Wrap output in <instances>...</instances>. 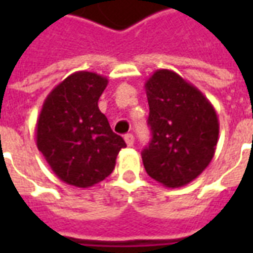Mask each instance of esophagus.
<instances>
[{"mask_svg":"<svg viewBox=\"0 0 253 253\" xmlns=\"http://www.w3.org/2000/svg\"><path fill=\"white\" fill-rule=\"evenodd\" d=\"M125 141H126L127 146H132L134 145V135L132 134H126L125 135Z\"/></svg>","mask_w":253,"mask_h":253,"instance_id":"34e87169","label":"esophagus"}]
</instances>
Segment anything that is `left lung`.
<instances>
[{"mask_svg":"<svg viewBox=\"0 0 253 253\" xmlns=\"http://www.w3.org/2000/svg\"><path fill=\"white\" fill-rule=\"evenodd\" d=\"M152 141L142 150L143 167L168 188L195 180L214 157L217 112L199 89L177 73L160 69L145 83Z\"/></svg>","mask_w":253,"mask_h":253,"instance_id":"obj_1","label":"left lung"}]
</instances>
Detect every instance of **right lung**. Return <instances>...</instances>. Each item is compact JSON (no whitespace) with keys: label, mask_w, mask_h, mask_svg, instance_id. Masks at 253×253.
<instances>
[{"label":"right lung","mask_w":253,"mask_h":253,"mask_svg":"<svg viewBox=\"0 0 253 253\" xmlns=\"http://www.w3.org/2000/svg\"><path fill=\"white\" fill-rule=\"evenodd\" d=\"M107 77L76 72L58 84L43 103L36 145L52 172L70 186L88 188L104 180L126 146L99 110Z\"/></svg>","instance_id":"add662e5"}]
</instances>
